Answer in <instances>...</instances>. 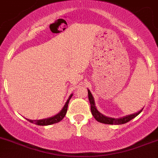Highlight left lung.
Returning a JSON list of instances; mask_svg holds the SVG:
<instances>
[{
  "label": "left lung",
  "instance_id": "1",
  "mask_svg": "<svg viewBox=\"0 0 158 158\" xmlns=\"http://www.w3.org/2000/svg\"><path fill=\"white\" fill-rule=\"evenodd\" d=\"M88 99H89L90 104H91V113H92L94 118H95L98 122H99V123H105V124H109V125H121V124H124V123H128L129 121H130L131 119L134 118L135 117L137 116V115H139L143 110L142 109L140 111L136 112V113L131 114V115H126V116L121 117V118H118L107 117L106 116V115H102V113H100V112L97 110V109H96L95 107V104H94V98H93L91 91H90L89 90H88Z\"/></svg>",
  "mask_w": 158,
  "mask_h": 158
}]
</instances>
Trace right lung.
I'll list each match as a JSON object with an SVG mask.
<instances>
[{
	"mask_svg": "<svg viewBox=\"0 0 158 158\" xmlns=\"http://www.w3.org/2000/svg\"><path fill=\"white\" fill-rule=\"evenodd\" d=\"M72 95H73V94H70V97H69V98L67 99V102L65 103V105H64V108L62 109V110H61L58 114H56V115H54V116L50 117V118H44V119H40V120L28 119V121H29L30 123H34V124H35V125H39V126H49V125H52V124H54V123H59L60 121H61V120L64 118L66 113H67L69 102H70V99L71 98Z\"/></svg>",
	"mask_w": 158,
	"mask_h": 158,
	"instance_id": "add662e5",
	"label": "right lung"
}]
</instances>
